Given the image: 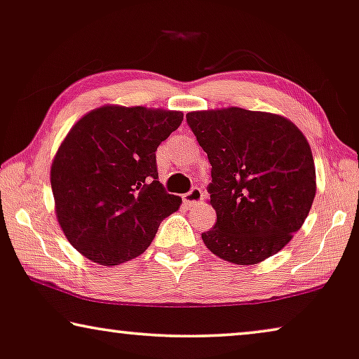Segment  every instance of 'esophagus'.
I'll return each instance as SVG.
<instances>
[{
  "instance_id": "obj_1",
  "label": "esophagus",
  "mask_w": 359,
  "mask_h": 359,
  "mask_svg": "<svg viewBox=\"0 0 359 359\" xmlns=\"http://www.w3.org/2000/svg\"><path fill=\"white\" fill-rule=\"evenodd\" d=\"M201 200H203V191H201V189H198V187H194L189 194L184 195V203L187 206H195Z\"/></svg>"
}]
</instances>
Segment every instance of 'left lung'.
Wrapping results in <instances>:
<instances>
[{"instance_id": "obj_1", "label": "left lung", "mask_w": 359, "mask_h": 359, "mask_svg": "<svg viewBox=\"0 0 359 359\" xmlns=\"http://www.w3.org/2000/svg\"><path fill=\"white\" fill-rule=\"evenodd\" d=\"M187 124L210 159L217 214L203 242L219 258L258 264L299 231L316 195L311 148L295 124L261 111H195Z\"/></svg>"}]
</instances>
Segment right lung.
Instances as JSON below:
<instances>
[{
  "label": "right lung",
  "mask_w": 359,
  "mask_h": 359,
  "mask_svg": "<svg viewBox=\"0 0 359 359\" xmlns=\"http://www.w3.org/2000/svg\"><path fill=\"white\" fill-rule=\"evenodd\" d=\"M184 121L179 111L103 106L71 128L51 165L56 214L85 258L116 266L137 258L182 198L158 180L156 149Z\"/></svg>",
  "instance_id": "obj_1"
}]
</instances>
